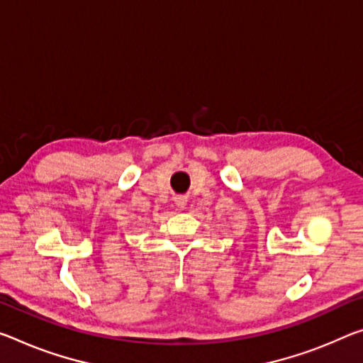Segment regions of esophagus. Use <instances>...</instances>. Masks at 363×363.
Listing matches in <instances>:
<instances>
[{
    "label": "esophagus",
    "mask_w": 363,
    "mask_h": 363,
    "mask_svg": "<svg viewBox=\"0 0 363 363\" xmlns=\"http://www.w3.org/2000/svg\"><path fill=\"white\" fill-rule=\"evenodd\" d=\"M174 203L179 206V208H182V206H186V203H187V199L186 197H176L174 199Z\"/></svg>",
    "instance_id": "34e87169"
}]
</instances>
